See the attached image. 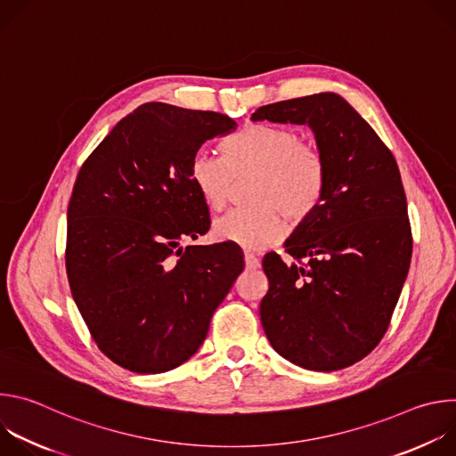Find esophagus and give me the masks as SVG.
<instances>
[{
    "label": "esophagus",
    "instance_id": "34e87169",
    "mask_svg": "<svg viewBox=\"0 0 456 456\" xmlns=\"http://www.w3.org/2000/svg\"><path fill=\"white\" fill-rule=\"evenodd\" d=\"M243 259H245V267H247V269H257V267H259V259H257L254 254L245 252V254H243Z\"/></svg>",
    "mask_w": 456,
    "mask_h": 456
}]
</instances>
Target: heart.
<instances>
[{
	"label": "heart",
	"instance_id": "b5f03b06",
	"mask_svg": "<svg viewBox=\"0 0 456 456\" xmlns=\"http://www.w3.org/2000/svg\"><path fill=\"white\" fill-rule=\"evenodd\" d=\"M224 157L199 150L189 162V178L211 211L227 206L234 183L252 178L247 202L218 218L216 238L257 248L276 243L292 227L306 224L327 191V164L317 146L301 141L294 127L254 122L222 142Z\"/></svg>",
	"mask_w": 456,
	"mask_h": 456
}]
</instances>
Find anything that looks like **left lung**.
I'll list each match as a JSON object with an SVG mask.
<instances>
[{
	"instance_id": "obj_1",
	"label": "left lung",
	"mask_w": 456,
	"mask_h": 456,
	"mask_svg": "<svg viewBox=\"0 0 456 456\" xmlns=\"http://www.w3.org/2000/svg\"><path fill=\"white\" fill-rule=\"evenodd\" d=\"M308 124L327 164V191L285 252L264 257L269 290L259 317L290 362L334 371L384 338L408 276L413 236L395 157L339 95L315 94L257 108L252 120Z\"/></svg>"
}]
</instances>
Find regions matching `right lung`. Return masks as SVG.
Masks as SVG:
<instances>
[{"mask_svg":"<svg viewBox=\"0 0 456 456\" xmlns=\"http://www.w3.org/2000/svg\"><path fill=\"white\" fill-rule=\"evenodd\" d=\"M234 126L218 111L148 102L79 169L67 215L69 283L99 350L129 371L185 362L243 271L229 241L180 245L211 227L189 162Z\"/></svg>","mask_w":456,"mask_h":456,"instance_id":"right-lung-1","label":"right lung"}]
</instances>
